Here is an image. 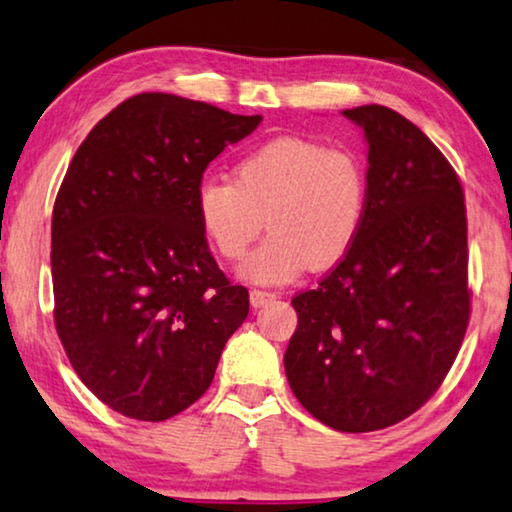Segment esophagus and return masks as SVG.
Segmentation results:
<instances>
[{"label": "esophagus", "instance_id": "34e87169", "mask_svg": "<svg viewBox=\"0 0 512 512\" xmlns=\"http://www.w3.org/2000/svg\"><path fill=\"white\" fill-rule=\"evenodd\" d=\"M273 299H276V294L264 292V289H253V292H250V303H253V308H262V305L271 303Z\"/></svg>", "mask_w": 512, "mask_h": 512}]
</instances>
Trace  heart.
<instances>
[{"instance_id": "b5f03b06", "label": "heart", "mask_w": 512, "mask_h": 512, "mask_svg": "<svg viewBox=\"0 0 512 512\" xmlns=\"http://www.w3.org/2000/svg\"><path fill=\"white\" fill-rule=\"evenodd\" d=\"M368 211V172L352 151L308 137H278L234 167V181L204 179L195 213L209 246L241 262L264 230L269 239L243 264L259 285L294 280L305 266L331 269L347 257Z\"/></svg>"}]
</instances>
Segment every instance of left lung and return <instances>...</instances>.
Segmentation results:
<instances>
[{
  "label": "left lung",
  "instance_id": "8db88e82",
  "mask_svg": "<svg viewBox=\"0 0 512 512\" xmlns=\"http://www.w3.org/2000/svg\"><path fill=\"white\" fill-rule=\"evenodd\" d=\"M368 140V211L347 257L292 299L287 381L317 421L384 430L437 393L471 315L460 177L384 105L342 112Z\"/></svg>",
  "mask_w": 512,
  "mask_h": 512
}]
</instances>
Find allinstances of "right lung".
<instances>
[{
  "instance_id": "add662e5",
  "label": "right lung",
  "mask_w": 512,
  "mask_h": 512,
  "mask_svg": "<svg viewBox=\"0 0 512 512\" xmlns=\"http://www.w3.org/2000/svg\"><path fill=\"white\" fill-rule=\"evenodd\" d=\"M259 121L147 91L105 114L68 165L52 209L55 329L75 375L121 416L158 423L200 400L248 317L195 193Z\"/></svg>"
}]
</instances>
